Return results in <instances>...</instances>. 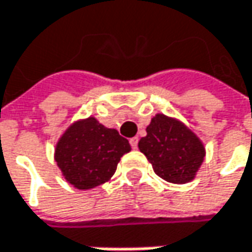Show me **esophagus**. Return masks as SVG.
I'll return each mask as SVG.
<instances>
[{"label":"esophagus","mask_w":252,"mask_h":252,"mask_svg":"<svg viewBox=\"0 0 252 252\" xmlns=\"http://www.w3.org/2000/svg\"><path fill=\"white\" fill-rule=\"evenodd\" d=\"M129 144H131V147H132L134 150H137V147H138V138H137V137H132V138L129 140Z\"/></svg>","instance_id":"esophagus-1"}]
</instances>
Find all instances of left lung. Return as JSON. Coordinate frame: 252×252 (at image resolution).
I'll return each instance as SVG.
<instances>
[{"instance_id":"left-lung-1","label":"left lung","mask_w":252,"mask_h":252,"mask_svg":"<svg viewBox=\"0 0 252 252\" xmlns=\"http://www.w3.org/2000/svg\"><path fill=\"white\" fill-rule=\"evenodd\" d=\"M138 148L157 175L172 184L192 181L205 157L200 138L181 121L164 114L151 120Z\"/></svg>"}]
</instances>
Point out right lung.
<instances>
[{
  "label": "right lung",
  "mask_w": 252,
  "mask_h": 252,
  "mask_svg": "<svg viewBox=\"0 0 252 252\" xmlns=\"http://www.w3.org/2000/svg\"><path fill=\"white\" fill-rule=\"evenodd\" d=\"M129 151V142L117 129L90 117L68 126L57 142L55 161L69 184L90 189L107 183Z\"/></svg>",
  "instance_id": "1"
}]
</instances>
